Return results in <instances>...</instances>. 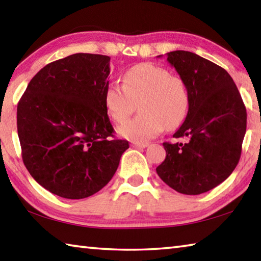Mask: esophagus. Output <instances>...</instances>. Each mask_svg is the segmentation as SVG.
Masks as SVG:
<instances>
[{
  "label": "esophagus",
  "mask_w": 261,
  "mask_h": 261,
  "mask_svg": "<svg viewBox=\"0 0 261 261\" xmlns=\"http://www.w3.org/2000/svg\"><path fill=\"white\" fill-rule=\"evenodd\" d=\"M131 145L134 147H136V148H145V147H147V143H138V141H134V143H132Z\"/></svg>",
  "instance_id": "1"
}]
</instances>
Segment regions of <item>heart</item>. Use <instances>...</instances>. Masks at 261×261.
Here are the masks:
<instances>
[{
  "label": "heart",
  "instance_id": "obj_1",
  "mask_svg": "<svg viewBox=\"0 0 261 261\" xmlns=\"http://www.w3.org/2000/svg\"><path fill=\"white\" fill-rule=\"evenodd\" d=\"M105 107L114 122H125L138 105L140 114L118 127L123 138L144 143L165 130H174L184 122L190 107L185 83L167 69L143 63L123 74V85L107 84Z\"/></svg>",
  "mask_w": 261,
  "mask_h": 261
}]
</instances>
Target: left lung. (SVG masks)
Wrapping results in <instances>:
<instances>
[{"instance_id":"obj_1","label":"left lung","mask_w":261,"mask_h":261,"mask_svg":"<svg viewBox=\"0 0 261 261\" xmlns=\"http://www.w3.org/2000/svg\"><path fill=\"white\" fill-rule=\"evenodd\" d=\"M167 61L188 87V116L175 138L163 143L166 159L156 168L160 178L184 194H200L227 179L240 161L246 131V109L226 70L191 51L175 50Z\"/></svg>"}]
</instances>
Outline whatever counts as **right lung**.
<instances>
[{
  "label": "right lung",
  "mask_w": 261,
  "mask_h": 261,
  "mask_svg": "<svg viewBox=\"0 0 261 261\" xmlns=\"http://www.w3.org/2000/svg\"><path fill=\"white\" fill-rule=\"evenodd\" d=\"M110 57L70 55L31 79L17 106L21 158L48 191L83 199L113 178L127 140L114 139L105 107Z\"/></svg>",
  "instance_id": "add662e5"
}]
</instances>
